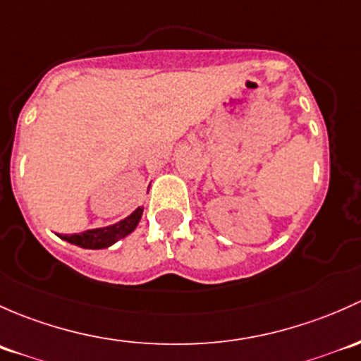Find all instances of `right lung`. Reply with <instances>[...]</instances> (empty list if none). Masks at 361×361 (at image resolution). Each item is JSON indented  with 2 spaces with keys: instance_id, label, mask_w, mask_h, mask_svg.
I'll list each match as a JSON object with an SVG mask.
<instances>
[{
  "instance_id": "right-lung-1",
  "label": "right lung",
  "mask_w": 361,
  "mask_h": 361,
  "mask_svg": "<svg viewBox=\"0 0 361 361\" xmlns=\"http://www.w3.org/2000/svg\"><path fill=\"white\" fill-rule=\"evenodd\" d=\"M142 207L137 208L133 214H130L128 217L123 221L116 222L113 226H107V228H99V229H88V231L80 233V235H61L62 240L69 241V243L78 245L81 248H107L113 243H116L118 240L125 238L126 235L133 231L139 224L140 217H142Z\"/></svg>"
}]
</instances>
